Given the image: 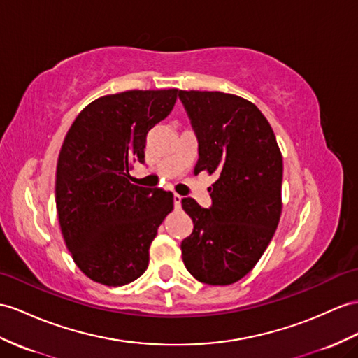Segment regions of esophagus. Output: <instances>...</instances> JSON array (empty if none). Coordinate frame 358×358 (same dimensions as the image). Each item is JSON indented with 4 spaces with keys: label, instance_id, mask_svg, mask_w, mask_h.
<instances>
[{
    "label": "esophagus",
    "instance_id": "obj_1",
    "mask_svg": "<svg viewBox=\"0 0 358 358\" xmlns=\"http://www.w3.org/2000/svg\"><path fill=\"white\" fill-rule=\"evenodd\" d=\"M173 205H174V209H180V206H182V196L174 194L173 196Z\"/></svg>",
    "mask_w": 358,
    "mask_h": 358
}]
</instances>
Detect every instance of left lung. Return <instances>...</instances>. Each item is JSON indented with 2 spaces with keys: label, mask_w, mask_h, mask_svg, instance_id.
I'll return each mask as SVG.
<instances>
[{
  "label": "left lung",
  "mask_w": 358,
  "mask_h": 358,
  "mask_svg": "<svg viewBox=\"0 0 358 358\" xmlns=\"http://www.w3.org/2000/svg\"><path fill=\"white\" fill-rule=\"evenodd\" d=\"M179 99L199 143L194 173L219 176L209 208L182 199L194 224L182 259L197 281L229 285L255 267L280 223L282 156L254 103L219 91H179Z\"/></svg>",
  "instance_id": "8db88e82"
}]
</instances>
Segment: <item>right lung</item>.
<instances>
[{"instance_id": "1", "label": "right lung", "mask_w": 358, "mask_h": 358, "mask_svg": "<svg viewBox=\"0 0 358 358\" xmlns=\"http://www.w3.org/2000/svg\"><path fill=\"white\" fill-rule=\"evenodd\" d=\"M178 90L126 91L88 104L69 127L57 159L56 206L74 263L92 281L126 285L149 266V249L173 209V194L138 187L149 130L171 112Z\"/></svg>"}]
</instances>
